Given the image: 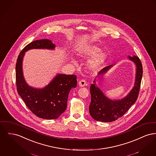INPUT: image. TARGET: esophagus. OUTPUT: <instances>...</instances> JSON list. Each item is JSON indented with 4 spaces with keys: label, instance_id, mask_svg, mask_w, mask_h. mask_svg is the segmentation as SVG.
<instances>
[{
    "label": "esophagus",
    "instance_id": "34e87169",
    "mask_svg": "<svg viewBox=\"0 0 156 156\" xmlns=\"http://www.w3.org/2000/svg\"><path fill=\"white\" fill-rule=\"evenodd\" d=\"M87 85L86 81H85V80H80V81H79V85H80V87H83V86H85V85Z\"/></svg>",
    "mask_w": 156,
    "mask_h": 156
}]
</instances>
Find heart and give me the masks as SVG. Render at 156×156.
<instances>
[{
  "instance_id": "obj_1",
  "label": "heart",
  "mask_w": 156,
  "mask_h": 156,
  "mask_svg": "<svg viewBox=\"0 0 156 156\" xmlns=\"http://www.w3.org/2000/svg\"><path fill=\"white\" fill-rule=\"evenodd\" d=\"M85 55L91 56V58L88 62V66L91 70H97L105 62L107 55L105 52L100 51V48L95 45H91L87 48L85 51ZM74 62V61H73Z\"/></svg>"
}]
</instances>
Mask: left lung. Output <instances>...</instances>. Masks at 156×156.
<instances>
[{
	"instance_id": "8db88e82",
	"label": "left lung",
	"mask_w": 156,
	"mask_h": 156,
	"mask_svg": "<svg viewBox=\"0 0 156 156\" xmlns=\"http://www.w3.org/2000/svg\"><path fill=\"white\" fill-rule=\"evenodd\" d=\"M137 67L134 86L125 98L121 100H111L107 98L95 85V81L90 87L91 101L89 106L92 117L98 121L112 122L121 117L133 105L137 99L143 75V66L139 58L136 56H129ZM112 65L101 69L98 75L105 73Z\"/></svg>"
}]
</instances>
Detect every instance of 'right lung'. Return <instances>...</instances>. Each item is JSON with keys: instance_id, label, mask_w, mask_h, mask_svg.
Wrapping results in <instances>:
<instances>
[{"instance_id": "obj_1", "label": "right lung", "mask_w": 156, "mask_h": 156, "mask_svg": "<svg viewBox=\"0 0 156 156\" xmlns=\"http://www.w3.org/2000/svg\"><path fill=\"white\" fill-rule=\"evenodd\" d=\"M55 47L52 41L46 39L32 42L20 52L16 64V83L19 95L30 111L43 119H56L64 112L69 92L76 87V76L58 74L44 88H34L29 87L24 80L22 60L25 52L29 49H54Z\"/></svg>"}]
</instances>
